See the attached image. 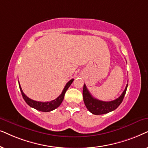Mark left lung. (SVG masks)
Returning a JSON list of instances; mask_svg holds the SVG:
<instances>
[{
	"mask_svg": "<svg viewBox=\"0 0 148 148\" xmlns=\"http://www.w3.org/2000/svg\"><path fill=\"white\" fill-rule=\"evenodd\" d=\"M127 86L128 84L126 86L125 90L119 98L111 101H103L95 99V98L92 97L88 90L85 84H84L82 95H83L84 104H85L88 111L91 112L92 114H95V115H101V114L109 113L110 112L114 111V110L116 109L121 105L125 95Z\"/></svg>",
	"mask_w": 148,
	"mask_h": 148,
	"instance_id": "8db88e82",
	"label": "left lung"
}]
</instances>
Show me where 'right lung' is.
<instances>
[{
    "instance_id": "1",
    "label": "right lung",
    "mask_w": 148,
    "mask_h": 148,
    "mask_svg": "<svg viewBox=\"0 0 148 148\" xmlns=\"http://www.w3.org/2000/svg\"><path fill=\"white\" fill-rule=\"evenodd\" d=\"M73 81H74V79H71L68 82H67V84H66V86H65L64 90H62V94H61L58 98H56V99L52 100V101H47V102L37 101H34V100L29 99V97H27V96L23 93V90H21L19 82V88H20L21 95H22L23 99L25 100V101L26 102L27 105L29 106L32 108H34V109L38 110V111L48 112L56 109L57 108H58L59 106L61 105V103H62L63 100H64V95H65V93H66V90H68V88L69 87H70V86L71 85V84L72 83Z\"/></svg>"
}]
</instances>
